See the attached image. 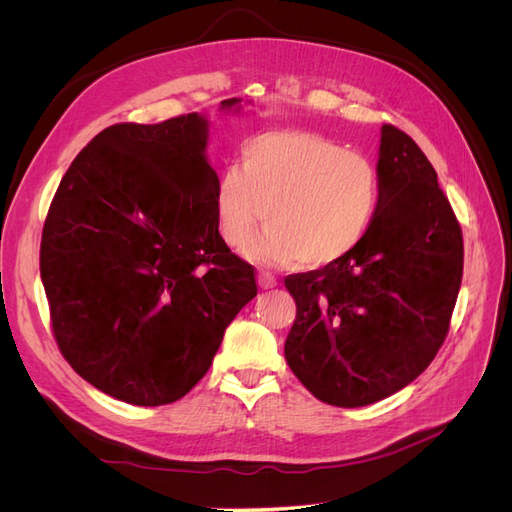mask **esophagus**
I'll use <instances>...</instances> for the list:
<instances>
[{"label":"esophagus","mask_w":512,"mask_h":512,"mask_svg":"<svg viewBox=\"0 0 512 512\" xmlns=\"http://www.w3.org/2000/svg\"><path fill=\"white\" fill-rule=\"evenodd\" d=\"M258 286H260L262 290H271V288L277 286V280H275V277H273L271 273L262 271V273H258Z\"/></svg>","instance_id":"obj_1"}]
</instances>
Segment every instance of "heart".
I'll list each match as a JSON object with an SVG mask.
<instances>
[{
    "instance_id": "heart-1",
    "label": "heart",
    "mask_w": 512,
    "mask_h": 512,
    "mask_svg": "<svg viewBox=\"0 0 512 512\" xmlns=\"http://www.w3.org/2000/svg\"><path fill=\"white\" fill-rule=\"evenodd\" d=\"M378 200L376 168L359 153L314 132L271 130L243 145L241 166L222 170L213 207L235 252L254 241L265 215L269 228L247 252L254 262L327 267L363 241Z\"/></svg>"
}]
</instances>
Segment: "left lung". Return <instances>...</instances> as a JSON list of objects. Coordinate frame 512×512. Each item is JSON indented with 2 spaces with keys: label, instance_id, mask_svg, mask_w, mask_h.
Masks as SVG:
<instances>
[{
  "label": "left lung",
  "instance_id": "obj_1",
  "mask_svg": "<svg viewBox=\"0 0 512 512\" xmlns=\"http://www.w3.org/2000/svg\"><path fill=\"white\" fill-rule=\"evenodd\" d=\"M376 173L378 211L363 241L284 280L297 303L286 361L309 393L339 408L376 404L421 376L461 286V228L421 147L382 126Z\"/></svg>",
  "mask_w": 512,
  "mask_h": 512
}]
</instances>
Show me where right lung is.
I'll return each mask as SVG.
<instances>
[{
  "mask_svg": "<svg viewBox=\"0 0 512 512\" xmlns=\"http://www.w3.org/2000/svg\"><path fill=\"white\" fill-rule=\"evenodd\" d=\"M241 108V98L220 104ZM207 145L200 113L117 123L74 158L46 215L40 275L57 346L126 404L190 393L258 292L252 265L220 237Z\"/></svg>",
  "mask_w": 512,
  "mask_h": 512,
  "instance_id": "1",
  "label": "right lung"
}]
</instances>
